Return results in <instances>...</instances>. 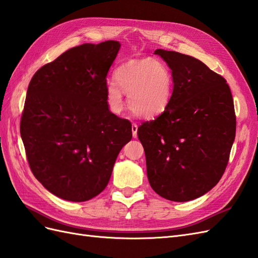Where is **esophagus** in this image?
Masks as SVG:
<instances>
[{
  "label": "esophagus",
  "mask_w": 258,
  "mask_h": 258,
  "mask_svg": "<svg viewBox=\"0 0 258 258\" xmlns=\"http://www.w3.org/2000/svg\"><path fill=\"white\" fill-rule=\"evenodd\" d=\"M137 130H138V125L136 123L132 124V133H133V137H137Z\"/></svg>",
  "instance_id": "esophagus-1"
}]
</instances>
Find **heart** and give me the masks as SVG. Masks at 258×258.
Wrapping results in <instances>:
<instances>
[{
    "label": "heart",
    "instance_id": "b5f03b06",
    "mask_svg": "<svg viewBox=\"0 0 258 258\" xmlns=\"http://www.w3.org/2000/svg\"><path fill=\"white\" fill-rule=\"evenodd\" d=\"M114 82L105 87V98L112 112L124 107V94H128V107L135 115L154 118L162 114L171 103L174 91V75L161 61L146 57L130 60L114 72Z\"/></svg>",
    "mask_w": 258,
    "mask_h": 258
}]
</instances>
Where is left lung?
Wrapping results in <instances>:
<instances>
[{
  "mask_svg": "<svg viewBox=\"0 0 258 258\" xmlns=\"http://www.w3.org/2000/svg\"><path fill=\"white\" fill-rule=\"evenodd\" d=\"M174 75L169 108L137 130L150 186L166 200L188 202L206 194L227 168L235 113L227 81L202 61L157 49Z\"/></svg>",
  "mask_w": 258,
  "mask_h": 258,
  "instance_id": "obj_1",
  "label": "left lung"
}]
</instances>
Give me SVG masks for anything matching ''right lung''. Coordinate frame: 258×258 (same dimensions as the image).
<instances>
[{
  "mask_svg": "<svg viewBox=\"0 0 258 258\" xmlns=\"http://www.w3.org/2000/svg\"><path fill=\"white\" fill-rule=\"evenodd\" d=\"M121 44L84 43L43 65L28 86L21 136L29 167L50 193L86 202L108 185L132 140L128 120L112 113L107 75Z\"/></svg>",
  "mask_w": 258,
  "mask_h": 258,
  "instance_id": "1",
  "label": "right lung"
}]
</instances>
